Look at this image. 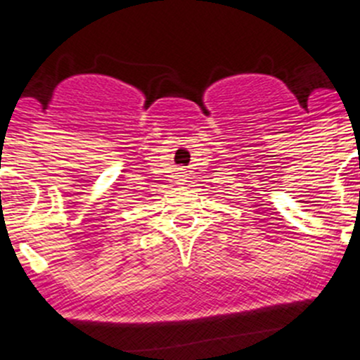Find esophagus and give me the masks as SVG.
<instances>
[{
  "label": "esophagus",
  "mask_w": 360,
  "mask_h": 360,
  "mask_svg": "<svg viewBox=\"0 0 360 360\" xmlns=\"http://www.w3.org/2000/svg\"><path fill=\"white\" fill-rule=\"evenodd\" d=\"M186 179V176H184V172H179V181H184Z\"/></svg>",
  "instance_id": "obj_1"
}]
</instances>
